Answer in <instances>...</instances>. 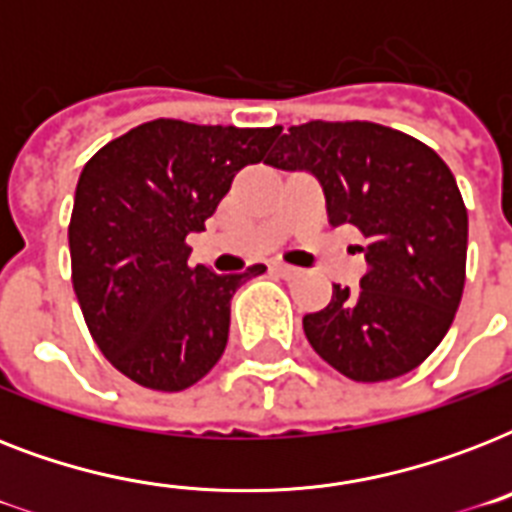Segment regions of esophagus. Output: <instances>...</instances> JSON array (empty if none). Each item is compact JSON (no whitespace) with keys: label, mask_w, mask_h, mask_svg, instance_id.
<instances>
[{"label":"esophagus","mask_w":512,"mask_h":512,"mask_svg":"<svg viewBox=\"0 0 512 512\" xmlns=\"http://www.w3.org/2000/svg\"><path fill=\"white\" fill-rule=\"evenodd\" d=\"M276 271L284 276V279H295V276H300V268H295V265H287V263H276L273 265Z\"/></svg>","instance_id":"obj_1"}]
</instances>
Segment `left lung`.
Listing matches in <instances>:
<instances>
[{"instance_id":"left-lung-1","label":"left lung","mask_w":512,"mask_h":512,"mask_svg":"<svg viewBox=\"0 0 512 512\" xmlns=\"http://www.w3.org/2000/svg\"><path fill=\"white\" fill-rule=\"evenodd\" d=\"M265 164L319 177L332 225L364 236L361 289L335 284L303 329L329 366L356 382L412 372L438 348L460 308L468 209L430 146L374 122H305Z\"/></svg>"}]
</instances>
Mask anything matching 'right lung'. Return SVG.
<instances>
[{"mask_svg": "<svg viewBox=\"0 0 512 512\" xmlns=\"http://www.w3.org/2000/svg\"><path fill=\"white\" fill-rule=\"evenodd\" d=\"M281 127L154 119L84 164L68 223L71 281L92 340L143 388L177 393L220 361L231 297L265 265L217 276L188 265L233 177L260 164Z\"/></svg>", "mask_w": 512, "mask_h": 512, "instance_id": "1", "label": "right lung"}]
</instances>
